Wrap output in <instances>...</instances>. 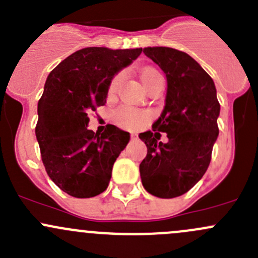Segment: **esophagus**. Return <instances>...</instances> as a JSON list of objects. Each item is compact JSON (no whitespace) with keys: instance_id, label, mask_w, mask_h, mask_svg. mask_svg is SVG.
Listing matches in <instances>:
<instances>
[{"instance_id":"obj_1","label":"esophagus","mask_w":258,"mask_h":258,"mask_svg":"<svg viewBox=\"0 0 258 258\" xmlns=\"http://www.w3.org/2000/svg\"><path fill=\"white\" fill-rule=\"evenodd\" d=\"M137 139H139V137H137L136 134H131V140H132V141H136Z\"/></svg>"}]
</instances>
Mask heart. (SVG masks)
Listing matches in <instances>:
<instances>
[{"mask_svg": "<svg viewBox=\"0 0 258 258\" xmlns=\"http://www.w3.org/2000/svg\"><path fill=\"white\" fill-rule=\"evenodd\" d=\"M157 77H162L158 71L153 69H146L141 72V81L147 88V86L152 82L153 80ZM122 80V74H117L116 76L111 80L110 86H108V95L112 96L116 92L117 87H118L119 82ZM152 118L151 112L146 110H137V108L131 107V106H119L113 113V119L118 126L122 128L127 130H136L139 127L144 126L147 123L150 119Z\"/></svg>", "mask_w": 258, "mask_h": 258, "instance_id": "1", "label": "heart"}]
</instances>
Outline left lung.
I'll list each match as a JSON object with an SVG mask.
<instances>
[{"label":"left lung","mask_w":258,"mask_h":258,"mask_svg":"<svg viewBox=\"0 0 258 258\" xmlns=\"http://www.w3.org/2000/svg\"><path fill=\"white\" fill-rule=\"evenodd\" d=\"M144 53L166 74L167 95L152 131L139 135L147 146L141 181L153 196L173 199L207 171L218 136L220 103L213 80L191 56L170 47H146ZM161 132L168 134L166 144L159 142Z\"/></svg>","instance_id":"1"}]
</instances>
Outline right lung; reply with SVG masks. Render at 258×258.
Wrapping results in <instances>:
<instances>
[{
    "label": "right lung",
    "mask_w": 258,
    "mask_h": 258,
    "mask_svg": "<svg viewBox=\"0 0 258 258\" xmlns=\"http://www.w3.org/2000/svg\"><path fill=\"white\" fill-rule=\"evenodd\" d=\"M141 52L79 49L46 80L37 106L36 137L46 172L70 196L88 199L107 188L114 161L128 144L130 134L113 124L95 134L87 128L88 114L105 105L111 80Z\"/></svg>",
    "instance_id": "obj_1"
}]
</instances>
